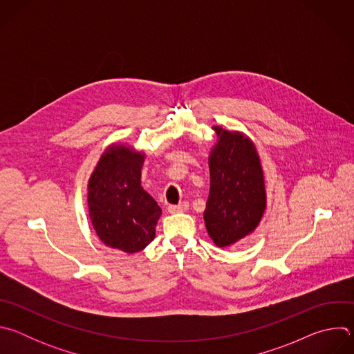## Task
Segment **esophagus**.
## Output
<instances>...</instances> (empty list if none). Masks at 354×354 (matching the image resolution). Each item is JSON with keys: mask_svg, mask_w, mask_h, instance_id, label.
<instances>
[{"mask_svg": "<svg viewBox=\"0 0 354 354\" xmlns=\"http://www.w3.org/2000/svg\"><path fill=\"white\" fill-rule=\"evenodd\" d=\"M189 209V203L187 201H183V203L180 205H169L168 206V212L171 214H175V213H182V212H186Z\"/></svg>", "mask_w": 354, "mask_h": 354, "instance_id": "obj_1", "label": "esophagus"}]
</instances>
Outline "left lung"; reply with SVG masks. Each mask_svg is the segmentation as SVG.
Wrapping results in <instances>:
<instances>
[{
	"instance_id": "left-lung-1",
	"label": "left lung",
	"mask_w": 354,
	"mask_h": 354,
	"mask_svg": "<svg viewBox=\"0 0 354 354\" xmlns=\"http://www.w3.org/2000/svg\"><path fill=\"white\" fill-rule=\"evenodd\" d=\"M213 129L217 142L209 157L210 194L205 223L213 242L224 248L258 227L266 209V192L254 142L242 133Z\"/></svg>"
}]
</instances>
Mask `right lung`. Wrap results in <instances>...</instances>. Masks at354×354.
<instances>
[{
    "mask_svg": "<svg viewBox=\"0 0 354 354\" xmlns=\"http://www.w3.org/2000/svg\"><path fill=\"white\" fill-rule=\"evenodd\" d=\"M144 154L113 144L100 157L88 183L89 218L99 239L126 254L142 250L156 236L157 201L141 187Z\"/></svg>",
    "mask_w": 354,
    "mask_h": 354,
    "instance_id": "obj_1",
    "label": "right lung"
}]
</instances>
